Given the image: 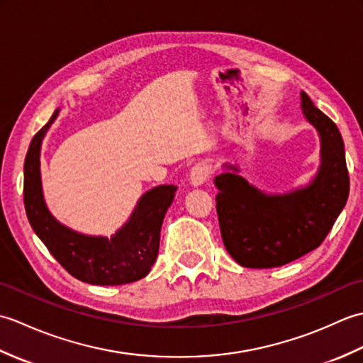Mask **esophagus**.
I'll list each match as a JSON object with an SVG mask.
<instances>
[{"instance_id":"esophagus-1","label":"esophagus","mask_w":363,"mask_h":363,"mask_svg":"<svg viewBox=\"0 0 363 363\" xmlns=\"http://www.w3.org/2000/svg\"><path fill=\"white\" fill-rule=\"evenodd\" d=\"M213 173V165L211 164V162H198V164L190 169V184L191 186H201V184H204L209 177L212 176Z\"/></svg>"}]
</instances>
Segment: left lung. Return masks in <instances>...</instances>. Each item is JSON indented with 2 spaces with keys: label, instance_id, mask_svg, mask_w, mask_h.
<instances>
[{
  "label": "left lung",
  "instance_id": "8db88e82",
  "mask_svg": "<svg viewBox=\"0 0 363 363\" xmlns=\"http://www.w3.org/2000/svg\"><path fill=\"white\" fill-rule=\"evenodd\" d=\"M306 118L321 137V167L309 187L268 196L238 176L215 177L217 213L226 251L246 268H274L299 259L325 240L350 195L345 145L335 123L301 94Z\"/></svg>",
  "mask_w": 363,
  "mask_h": 363
}]
</instances>
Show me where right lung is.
Returning a JSON list of instances; mask_svg holds the SVG:
<instances>
[{"label":"right lung","mask_w":363,"mask_h":363,"mask_svg":"<svg viewBox=\"0 0 363 363\" xmlns=\"http://www.w3.org/2000/svg\"><path fill=\"white\" fill-rule=\"evenodd\" d=\"M50 121L30 140L25 159L23 201L34 233L51 256L76 279L94 285H121L142 279L157 257L160 228L174 198V186L154 187L140 198L133 217L111 240L87 237L59 225L43 201L40 184V145Z\"/></svg>","instance_id":"1"}]
</instances>
